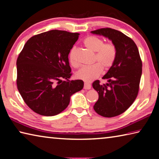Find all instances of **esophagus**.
<instances>
[{"instance_id":"esophagus-1","label":"esophagus","mask_w":159,"mask_h":159,"mask_svg":"<svg viewBox=\"0 0 159 159\" xmlns=\"http://www.w3.org/2000/svg\"><path fill=\"white\" fill-rule=\"evenodd\" d=\"M85 90H90L91 88V85L90 83H84V87H83Z\"/></svg>"}]
</instances>
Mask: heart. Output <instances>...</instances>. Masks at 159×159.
Wrapping results in <instances>:
<instances>
[{
	"label": "heart",
	"mask_w": 159,
	"mask_h": 159,
	"mask_svg": "<svg viewBox=\"0 0 159 159\" xmlns=\"http://www.w3.org/2000/svg\"><path fill=\"white\" fill-rule=\"evenodd\" d=\"M85 46L92 52H95L92 65L86 66L77 72L76 76L83 81L89 83L93 81L101 74L102 69L107 70L111 68L116 60L117 55V49L116 45L111 42L104 43L101 38L95 36H90L83 41ZM76 48L73 47L69 54V61L72 65H79L75 58Z\"/></svg>",
	"instance_id": "obj_1"
}]
</instances>
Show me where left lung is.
Instances as JSON below:
<instances>
[{
	"instance_id": "left-lung-1",
	"label": "left lung",
	"mask_w": 159,
	"mask_h": 159,
	"mask_svg": "<svg viewBox=\"0 0 159 159\" xmlns=\"http://www.w3.org/2000/svg\"><path fill=\"white\" fill-rule=\"evenodd\" d=\"M91 33L108 38L116 47L114 63L102 77L108 83L100 85L97 80L93 83L99 94L94 110L102 116H116L125 112L138 95L142 71L138 48L130 38L115 29L102 28Z\"/></svg>"
}]
</instances>
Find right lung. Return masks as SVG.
<instances>
[{"label":"right lung","mask_w":159,"mask_h":159,"mask_svg":"<svg viewBox=\"0 0 159 159\" xmlns=\"http://www.w3.org/2000/svg\"><path fill=\"white\" fill-rule=\"evenodd\" d=\"M79 36L60 30L43 32L30 38L19 55L17 89L34 112L45 116L59 114L68 107L70 97L83 89L82 80H69L68 56Z\"/></svg>","instance_id":"right-lung-1"}]
</instances>
